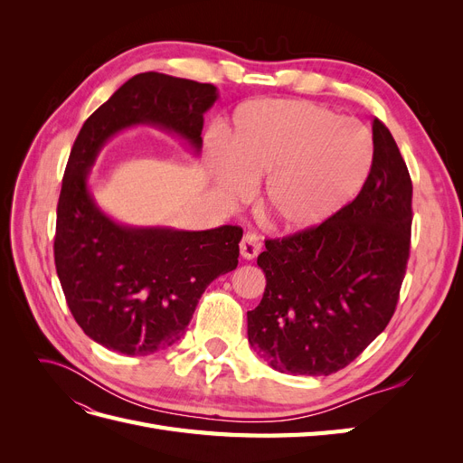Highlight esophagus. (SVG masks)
<instances>
[{"instance_id":"1","label":"esophagus","mask_w":463,"mask_h":463,"mask_svg":"<svg viewBox=\"0 0 463 463\" xmlns=\"http://www.w3.org/2000/svg\"><path fill=\"white\" fill-rule=\"evenodd\" d=\"M240 249H241V257H243L245 260H253V259L259 255V250H260V240H259V237H257L255 233L247 232V233L243 235L241 243H240Z\"/></svg>"}]
</instances>
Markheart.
<instances>
[{"label": "heart", "instance_id": "b5f03b06", "mask_svg": "<svg viewBox=\"0 0 463 463\" xmlns=\"http://www.w3.org/2000/svg\"><path fill=\"white\" fill-rule=\"evenodd\" d=\"M374 143L357 119L301 100L249 102L235 111L228 148L208 165L230 201H247L266 175L260 206L276 228L307 232L352 203L371 175Z\"/></svg>", "mask_w": 463, "mask_h": 463}]
</instances>
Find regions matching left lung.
<instances>
[{
  "label": "left lung",
  "mask_w": 463,
  "mask_h": 463,
  "mask_svg": "<svg viewBox=\"0 0 463 463\" xmlns=\"http://www.w3.org/2000/svg\"><path fill=\"white\" fill-rule=\"evenodd\" d=\"M371 175L342 213L282 240L257 264L264 296L247 313L255 352L279 373L328 376L349 365L396 311L410 259L413 185L394 137L373 121Z\"/></svg>",
  "instance_id": "1"
}]
</instances>
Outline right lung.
Instances as JSON below:
<instances>
[{
    "label": "right lung",
    "instance_id": "right-lung-1",
    "mask_svg": "<svg viewBox=\"0 0 463 463\" xmlns=\"http://www.w3.org/2000/svg\"><path fill=\"white\" fill-rule=\"evenodd\" d=\"M216 98L208 82L138 73L85 121L69 154L55 223V270L77 325L114 352L150 355L174 345L208 284L237 266L243 230L125 226L96 204L90 167L111 137L145 123L177 135L199 154L203 116Z\"/></svg>",
    "mask_w": 463,
    "mask_h": 463
}]
</instances>
